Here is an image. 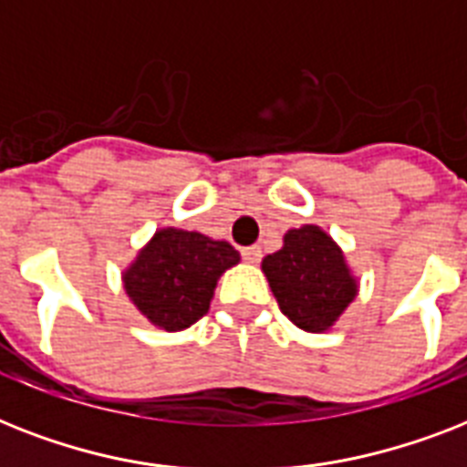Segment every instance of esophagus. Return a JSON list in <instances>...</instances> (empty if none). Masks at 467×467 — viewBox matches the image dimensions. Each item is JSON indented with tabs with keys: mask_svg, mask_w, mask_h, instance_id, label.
Instances as JSON below:
<instances>
[{
	"mask_svg": "<svg viewBox=\"0 0 467 467\" xmlns=\"http://www.w3.org/2000/svg\"><path fill=\"white\" fill-rule=\"evenodd\" d=\"M260 257H263V251H260V245H251V248H244V260L245 263H260Z\"/></svg>",
	"mask_w": 467,
	"mask_h": 467,
	"instance_id": "34e87169",
	"label": "esophagus"
}]
</instances>
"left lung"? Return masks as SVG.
I'll list each match as a JSON object with an SVG mask.
<instances>
[{
	"instance_id": "1",
	"label": "left lung",
	"mask_w": 467,
	"mask_h": 467,
	"mask_svg": "<svg viewBox=\"0 0 467 467\" xmlns=\"http://www.w3.org/2000/svg\"><path fill=\"white\" fill-rule=\"evenodd\" d=\"M263 272L282 313L306 333L330 330L359 292L342 248L316 223L286 231Z\"/></svg>"
}]
</instances>
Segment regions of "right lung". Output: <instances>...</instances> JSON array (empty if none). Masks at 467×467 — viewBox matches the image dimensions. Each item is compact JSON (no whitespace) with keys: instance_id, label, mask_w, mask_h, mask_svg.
<instances>
[{"instance_id":"1","label":"right lung","mask_w":467,"mask_h":467,"mask_svg":"<svg viewBox=\"0 0 467 467\" xmlns=\"http://www.w3.org/2000/svg\"><path fill=\"white\" fill-rule=\"evenodd\" d=\"M241 263L226 241L166 226L122 272V286L144 318L166 333L185 330L210 311L216 282Z\"/></svg>"}]
</instances>
